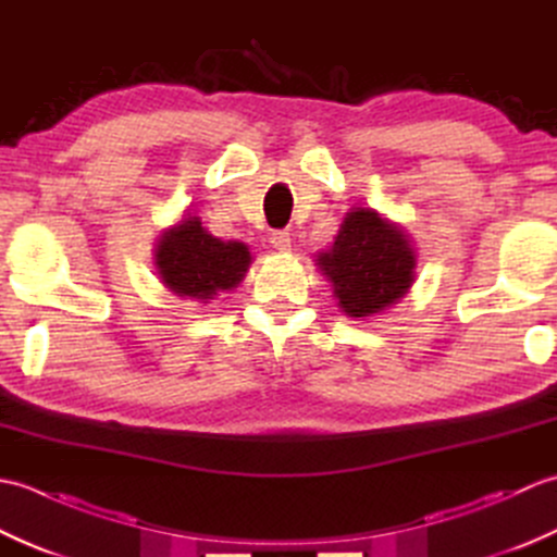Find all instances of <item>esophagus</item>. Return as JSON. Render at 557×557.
<instances>
[{
    "label": "esophagus",
    "mask_w": 557,
    "mask_h": 557,
    "mask_svg": "<svg viewBox=\"0 0 557 557\" xmlns=\"http://www.w3.org/2000/svg\"><path fill=\"white\" fill-rule=\"evenodd\" d=\"M270 244H272V248H275V251L285 253V251H289V248H292V234L285 232V230L272 232L270 234Z\"/></svg>",
    "instance_id": "obj_1"
}]
</instances>
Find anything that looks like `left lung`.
<instances>
[{
    "mask_svg": "<svg viewBox=\"0 0 557 557\" xmlns=\"http://www.w3.org/2000/svg\"><path fill=\"white\" fill-rule=\"evenodd\" d=\"M315 260L349 318H369L397 304L413 285L417 268L405 230L371 208L347 212L333 248Z\"/></svg>",
    "mask_w": 557,
    "mask_h": 557,
    "instance_id": "left-lung-1",
    "label": "left lung"
}]
</instances>
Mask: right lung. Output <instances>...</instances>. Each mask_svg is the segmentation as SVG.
Here are the masks:
<instances>
[{
  "mask_svg": "<svg viewBox=\"0 0 557 557\" xmlns=\"http://www.w3.org/2000/svg\"><path fill=\"white\" fill-rule=\"evenodd\" d=\"M156 265L162 285L182 299L208 304L244 280L251 253L242 242H222L208 234L196 215H186L160 234Z\"/></svg>",
  "mask_w": 557,
  "mask_h": 557,
  "instance_id": "1",
  "label": "right lung"
}]
</instances>
